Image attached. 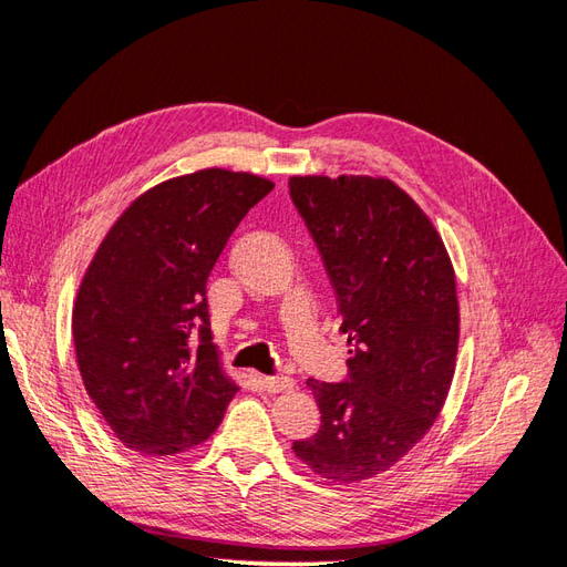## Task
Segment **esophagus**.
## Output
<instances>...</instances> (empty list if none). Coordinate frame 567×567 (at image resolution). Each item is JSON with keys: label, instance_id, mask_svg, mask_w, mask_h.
I'll return each instance as SVG.
<instances>
[{"label": "esophagus", "instance_id": "obj_1", "mask_svg": "<svg viewBox=\"0 0 567 567\" xmlns=\"http://www.w3.org/2000/svg\"><path fill=\"white\" fill-rule=\"evenodd\" d=\"M262 383L269 392H288V390H293V385H296L293 379H288V375H265Z\"/></svg>", "mask_w": 567, "mask_h": 567}]
</instances>
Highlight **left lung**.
<instances>
[{
	"mask_svg": "<svg viewBox=\"0 0 567 567\" xmlns=\"http://www.w3.org/2000/svg\"><path fill=\"white\" fill-rule=\"evenodd\" d=\"M348 333L350 375L307 381L321 411L296 456L338 485L392 468L431 431L458 350L456 277L437 229L385 177H290Z\"/></svg>",
	"mask_w": 567,
	"mask_h": 567,
	"instance_id": "8db88e82",
	"label": "left lung"
}]
</instances>
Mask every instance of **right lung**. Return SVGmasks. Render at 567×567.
<instances>
[{
  "label": "right lung",
  "instance_id": "obj_1",
  "mask_svg": "<svg viewBox=\"0 0 567 567\" xmlns=\"http://www.w3.org/2000/svg\"><path fill=\"white\" fill-rule=\"evenodd\" d=\"M271 188L221 167L173 177L134 198L96 248L73 342L84 390L125 447L175 456L225 419L238 385L217 359L205 286L238 221Z\"/></svg>",
  "mask_w": 567,
  "mask_h": 567
}]
</instances>
